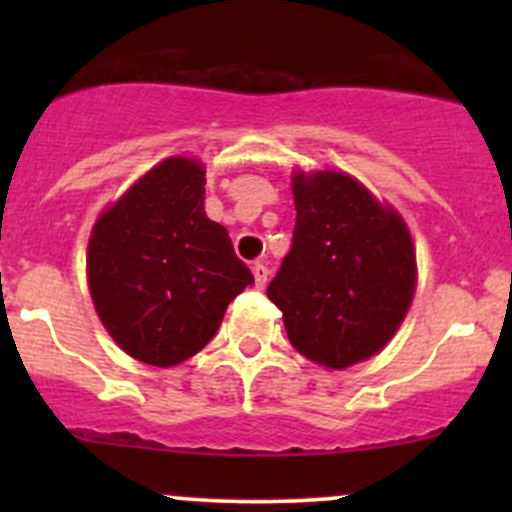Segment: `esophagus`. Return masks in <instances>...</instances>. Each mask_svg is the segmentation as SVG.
Here are the masks:
<instances>
[{"instance_id": "1", "label": "esophagus", "mask_w": 512, "mask_h": 512, "mask_svg": "<svg viewBox=\"0 0 512 512\" xmlns=\"http://www.w3.org/2000/svg\"><path fill=\"white\" fill-rule=\"evenodd\" d=\"M252 275H255V285L257 287H265L267 277H270V270H267L265 262H255V265H252Z\"/></svg>"}]
</instances>
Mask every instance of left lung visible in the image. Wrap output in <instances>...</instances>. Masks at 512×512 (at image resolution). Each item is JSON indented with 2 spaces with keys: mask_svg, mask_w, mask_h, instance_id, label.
<instances>
[{
  "mask_svg": "<svg viewBox=\"0 0 512 512\" xmlns=\"http://www.w3.org/2000/svg\"><path fill=\"white\" fill-rule=\"evenodd\" d=\"M292 250L267 287L299 354L347 369L389 344L416 289L401 215L339 170L294 173Z\"/></svg>",
  "mask_w": 512,
  "mask_h": 512,
  "instance_id": "obj_1",
  "label": "left lung"
}]
</instances>
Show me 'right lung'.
I'll list each match as a JSON object with an SVG mask.
<instances>
[{
	"instance_id": "add662e5",
	"label": "right lung",
	"mask_w": 512,
	"mask_h": 512,
	"mask_svg": "<svg viewBox=\"0 0 512 512\" xmlns=\"http://www.w3.org/2000/svg\"><path fill=\"white\" fill-rule=\"evenodd\" d=\"M205 170L165 158L96 220L86 255L103 327L133 359L175 366L218 332L255 282L223 225L205 215Z\"/></svg>"
}]
</instances>
